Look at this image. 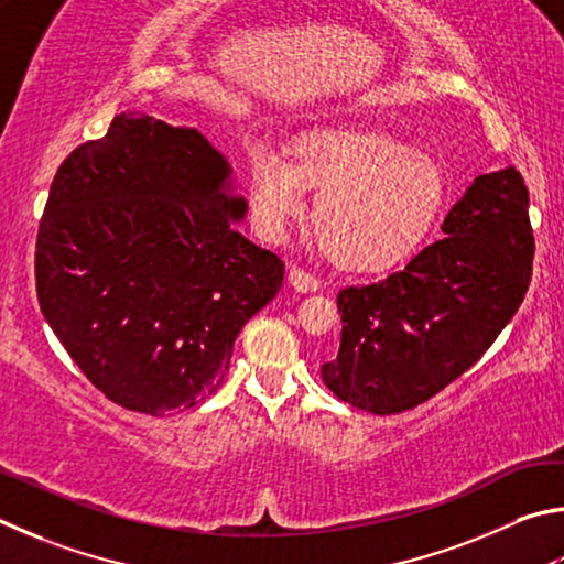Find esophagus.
Instances as JSON below:
<instances>
[{
    "mask_svg": "<svg viewBox=\"0 0 564 564\" xmlns=\"http://www.w3.org/2000/svg\"><path fill=\"white\" fill-rule=\"evenodd\" d=\"M290 284L300 292H317L319 290V280L312 272L302 270V267H292L290 270Z\"/></svg>",
    "mask_w": 564,
    "mask_h": 564,
    "instance_id": "34e87169",
    "label": "esophagus"
}]
</instances>
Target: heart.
<instances>
[{
    "label": "heart",
    "mask_w": 564,
    "mask_h": 564,
    "mask_svg": "<svg viewBox=\"0 0 564 564\" xmlns=\"http://www.w3.org/2000/svg\"><path fill=\"white\" fill-rule=\"evenodd\" d=\"M304 187L317 191L314 235L334 260L381 270L416 250L446 205L441 165L399 138L357 128H322L292 143V163L257 148L250 207L257 230L280 237L302 213Z\"/></svg>",
    "instance_id": "heart-1"
}]
</instances>
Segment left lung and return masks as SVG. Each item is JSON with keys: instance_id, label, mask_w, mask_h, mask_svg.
<instances>
[{"instance_id": "8db88e82", "label": "left lung", "mask_w": 564, "mask_h": 564, "mask_svg": "<svg viewBox=\"0 0 564 564\" xmlns=\"http://www.w3.org/2000/svg\"><path fill=\"white\" fill-rule=\"evenodd\" d=\"M516 167L478 175L441 237L401 270L337 294L341 344L322 367L334 397L391 416L466 373L525 300L535 237Z\"/></svg>"}]
</instances>
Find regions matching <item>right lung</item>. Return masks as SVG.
Masks as SVG:
<instances>
[{
	"label": "right lung",
	"mask_w": 564,
	"mask_h": 564,
	"mask_svg": "<svg viewBox=\"0 0 564 564\" xmlns=\"http://www.w3.org/2000/svg\"><path fill=\"white\" fill-rule=\"evenodd\" d=\"M230 165L195 128L118 113L68 153L36 232L44 319L121 409L163 416L210 397L284 262L235 230Z\"/></svg>",
	"instance_id": "add662e5"
}]
</instances>
